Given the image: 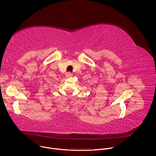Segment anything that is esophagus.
<instances>
[{"label": "esophagus", "mask_w": 156, "mask_h": 156, "mask_svg": "<svg viewBox=\"0 0 156 156\" xmlns=\"http://www.w3.org/2000/svg\"><path fill=\"white\" fill-rule=\"evenodd\" d=\"M72 76H73V74L71 73H70V72H68V73H66V77H70Z\"/></svg>", "instance_id": "1"}]
</instances>
